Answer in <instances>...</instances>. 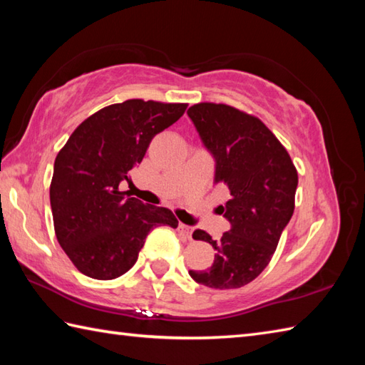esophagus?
Instances as JSON below:
<instances>
[{"instance_id": "1", "label": "esophagus", "mask_w": 365, "mask_h": 365, "mask_svg": "<svg viewBox=\"0 0 365 365\" xmlns=\"http://www.w3.org/2000/svg\"><path fill=\"white\" fill-rule=\"evenodd\" d=\"M178 232H180V234H182L185 238L191 240V235H192V227H190V226H185V224H178Z\"/></svg>"}]
</instances>
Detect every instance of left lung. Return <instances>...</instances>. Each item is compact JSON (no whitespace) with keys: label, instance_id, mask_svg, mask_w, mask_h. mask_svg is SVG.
Masks as SVG:
<instances>
[{"label":"left lung","instance_id":"left-lung-1","mask_svg":"<svg viewBox=\"0 0 365 365\" xmlns=\"http://www.w3.org/2000/svg\"><path fill=\"white\" fill-rule=\"evenodd\" d=\"M187 114L215 158V183L230 190L221 212L230 229L220 242L204 230L192 234L213 246V265L190 269V276L210 289H240L273 257L294 210L298 173L284 145L254 115L222 103L192 105Z\"/></svg>","mask_w":365,"mask_h":365}]
</instances>
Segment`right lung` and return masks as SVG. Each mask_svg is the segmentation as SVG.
Listing matches in <instances>:
<instances>
[{
  "label": "right lung",
  "instance_id": "1",
  "mask_svg": "<svg viewBox=\"0 0 365 365\" xmlns=\"http://www.w3.org/2000/svg\"><path fill=\"white\" fill-rule=\"evenodd\" d=\"M185 103L125 100L80 123L54 160L50 204L56 238L73 265L110 281L135 265L153 227H177L174 213L120 191L155 135L182 118Z\"/></svg>",
  "mask_w": 365,
  "mask_h": 365
}]
</instances>
